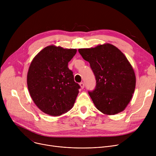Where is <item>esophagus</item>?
Listing matches in <instances>:
<instances>
[{
    "mask_svg": "<svg viewBox=\"0 0 156 156\" xmlns=\"http://www.w3.org/2000/svg\"><path fill=\"white\" fill-rule=\"evenodd\" d=\"M80 86L81 87V89H83L84 87H85V83H84L83 82H81V83H80Z\"/></svg>",
    "mask_w": 156,
    "mask_h": 156,
    "instance_id": "obj_1",
    "label": "esophagus"
}]
</instances>
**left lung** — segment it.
<instances>
[{
	"label": "left lung",
	"mask_w": 156,
	"mask_h": 156,
	"mask_svg": "<svg viewBox=\"0 0 156 156\" xmlns=\"http://www.w3.org/2000/svg\"><path fill=\"white\" fill-rule=\"evenodd\" d=\"M78 52L90 63L95 76V88L88 94L96 108L106 115L124 111L136 85L135 74L126 57L110 44L79 48Z\"/></svg>",
	"instance_id": "left-lung-1"
}]
</instances>
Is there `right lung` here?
<instances>
[{
    "label": "right lung",
    "instance_id": "add662e5",
    "mask_svg": "<svg viewBox=\"0 0 156 156\" xmlns=\"http://www.w3.org/2000/svg\"><path fill=\"white\" fill-rule=\"evenodd\" d=\"M76 51V48L49 45L30 64L27 74L30 95L38 109L48 115L60 116L75 102L80 87L68 64Z\"/></svg>",
    "mask_w": 156,
    "mask_h": 156
}]
</instances>
